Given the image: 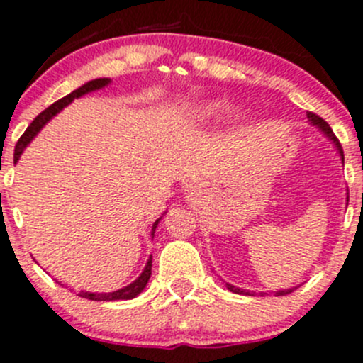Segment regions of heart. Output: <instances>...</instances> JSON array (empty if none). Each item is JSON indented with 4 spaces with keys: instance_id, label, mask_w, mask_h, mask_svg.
<instances>
[{
    "instance_id": "obj_1",
    "label": "heart",
    "mask_w": 363,
    "mask_h": 363,
    "mask_svg": "<svg viewBox=\"0 0 363 363\" xmlns=\"http://www.w3.org/2000/svg\"><path fill=\"white\" fill-rule=\"evenodd\" d=\"M225 104L221 100H207L202 104H196L193 107H189V111L186 116L191 123L195 124H203L211 123V121L218 119L223 112H225Z\"/></svg>"
}]
</instances>
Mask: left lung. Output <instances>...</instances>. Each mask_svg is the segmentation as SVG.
I'll list each match as a JSON object with an SVG mask.
<instances>
[{
    "mask_svg": "<svg viewBox=\"0 0 363 363\" xmlns=\"http://www.w3.org/2000/svg\"><path fill=\"white\" fill-rule=\"evenodd\" d=\"M307 119H309V123L313 124V126H316L318 130L320 131H323V135L325 137H328V140H332L334 142V145L335 147H337V151H339V156H340V160H342V163H344V152H342V147H340V142L337 140V137H335L334 135V131H332V128L328 126V123L325 119H321L320 116H316V113H313V112H309L307 113ZM347 200H350V196H347ZM226 288H228L230 291H233V294H240V295H251L250 291H246V290H240V288H237V286H233V284H228L226 283ZM295 288H290V290H279V291H276V295L279 296V295H288V294H291V291H294Z\"/></svg>",
    "mask_w": 363,
    "mask_h": 363,
    "instance_id": "obj_1",
    "label": "left lung"
}]
</instances>
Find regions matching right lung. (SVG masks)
<instances>
[{
  "label": "right lung",
  "instance_id": "obj_1",
  "mask_svg": "<svg viewBox=\"0 0 363 363\" xmlns=\"http://www.w3.org/2000/svg\"><path fill=\"white\" fill-rule=\"evenodd\" d=\"M108 84H111V79L89 80V82H86L84 86H80L79 89H75L73 93L67 94V96L61 98V100L54 101V104L50 105L49 108H45V111H43L42 113H38V116L35 117V121H33V123L28 126V130L24 131L23 137L19 138V142H17L16 151H13V163H17V161H19L21 155H23L24 149L28 147L29 142H31L33 138L36 137V133H38V131L42 130L43 126H45V123H49V121L52 119V117L56 116L57 112L63 111V108L67 107V105L72 104L75 98L84 96V94L91 93V91L101 89V87L108 86ZM161 218H163V216H161ZM161 218L156 219L155 225H152V232H151L152 237H155L156 226H158ZM151 267H152V256L147 259V263H145V267H144V270H142L140 276H138L137 279L133 281V283L128 284V286L121 288V290H117V291H111V294H91V291H80L79 296H82V298H89V300H98V302H101V300H104V302H111V300H131V298H135V296H137L142 290H144L145 284H147L149 277H151Z\"/></svg>",
  "mask_w": 363,
  "mask_h": 363
}]
</instances>
